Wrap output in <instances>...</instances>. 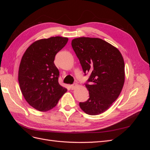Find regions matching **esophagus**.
Masks as SVG:
<instances>
[{
    "instance_id": "esophagus-1",
    "label": "esophagus",
    "mask_w": 150,
    "mask_h": 150,
    "mask_svg": "<svg viewBox=\"0 0 150 150\" xmlns=\"http://www.w3.org/2000/svg\"><path fill=\"white\" fill-rule=\"evenodd\" d=\"M77 86H78V84H77L76 83H74L72 85H71V89H74L77 87Z\"/></svg>"
}]
</instances>
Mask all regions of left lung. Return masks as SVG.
I'll return each mask as SVG.
<instances>
[{"instance_id": "1", "label": "left lung", "mask_w": 150, "mask_h": 150, "mask_svg": "<svg viewBox=\"0 0 150 150\" xmlns=\"http://www.w3.org/2000/svg\"><path fill=\"white\" fill-rule=\"evenodd\" d=\"M84 76L89 98L79 103L86 114L106 111L118 98L125 82V62L119 50L99 38H79L71 42Z\"/></svg>"}]
</instances>
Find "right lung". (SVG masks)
I'll return each mask as SVG.
<instances>
[{"label": "right lung", "instance_id": "add662e5", "mask_svg": "<svg viewBox=\"0 0 150 150\" xmlns=\"http://www.w3.org/2000/svg\"><path fill=\"white\" fill-rule=\"evenodd\" d=\"M67 41L59 36L37 40L22 57L18 80L26 101L35 110H51L67 91L59 84V71L54 61Z\"/></svg>", "mask_w": 150, "mask_h": 150}]
</instances>
